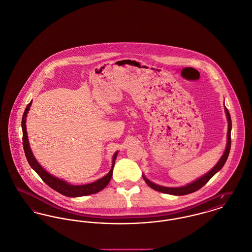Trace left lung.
<instances>
[{"label":"left lung","instance_id":"8db88e82","mask_svg":"<svg viewBox=\"0 0 252 252\" xmlns=\"http://www.w3.org/2000/svg\"><path fill=\"white\" fill-rule=\"evenodd\" d=\"M224 111H225V115L226 119L228 122V126H227V141H226V147L224 149V152L221 157V159L219 160V162L216 163L212 169H210L207 173H206L204 176L195 180L192 183H189L184 187H179V188H167V187H163V186H159L156 185L154 183H152L151 181H149L148 178L146 177L143 174V178L145 180V182L148 184V187H150L152 189L157 190L159 192L166 193V194H170V195H187L189 193L195 192L198 189H200L202 187H204L207 182L213 177L219 170H221L223 164L226 162V159L228 157L229 151H230V147H231V138H230V133H231V127H232V124H231V118H230V114L227 110V108L224 106Z\"/></svg>","mask_w":252,"mask_h":252}]
</instances>
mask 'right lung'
Instances as JSON below:
<instances>
[{
  "mask_svg": "<svg viewBox=\"0 0 252 252\" xmlns=\"http://www.w3.org/2000/svg\"><path fill=\"white\" fill-rule=\"evenodd\" d=\"M32 104V101L30 104H28L23 119H22V129H23V146H24V150H25V154L27 157V160L30 164L31 168L34 169L37 174L41 177V179L45 182L47 186H49L52 189L56 190L57 192L61 193L64 196L67 197H81V196H87L90 194H94V193L99 192L102 189H104V188L108 185V183L110 182V179L112 177V173H113V167L115 164V160L117 158L118 155V151H116L112 157V165H111V169L110 171L101 179L91 183L88 185H82V186H74L71 185L62 179L55 177L53 175H51L50 173H48L45 168L38 163V161L36 160V158L34 157L32 150L30 148V143H29V137H28V131H27V117H28V113L30 111V106Z\"/></svg>",
  "mask_w": 252,
  "mask_h": 252,
  "instance_id": "add662e5",
  "label": "right lung"
}]
</instances>
